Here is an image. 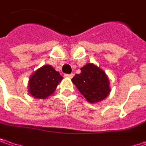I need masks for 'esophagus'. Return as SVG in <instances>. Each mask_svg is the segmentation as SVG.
Masks as SVG:
<instances>
[{
	"mask_svg": "<svg viewBox=\"0 0 146 146\" xmlns=\"http://www.w3.org/2000/svg\"><path fill=\"white\" fill-rule=\"evenodd\" d=\"M65 78H72L73 77V73H70V74H64Z\"/></svg>",
	"mask_w": 146,
	"mask_h": 146,
	"instance_id": "esophagus-1",
	"label": "esophagus"
}]
</instances>
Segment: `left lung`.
I'll use <instances>...</instances> for the list:
<instances>
[{"label":"left lung","instance_id":"8db88e82","mask_svg":"<svg viewBox=\"0 0 146 146\" xmlns=\"http://www.w3.org/2000/svg\"><path fill=\"white\" fill-rule=\"evenodd\" d=\"M72 82L90 103L104 100L111 91L106 73L92 64H88L81 68V73L76 74Z\"/></svg>","mask_w":146,"mask_h":146}]
</instances>
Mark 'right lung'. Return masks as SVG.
Instances as JSON below:
<instances>
[{"label":"right lung","instance_id":"right-lung-1","mask_svg":"<svg viewBox=\"0 0 146 146\" xmlns=\"http://www.w3.org/2000/svg\"><path fill=\"white\" fill-rule=\"evenodd\" d=\"M63 77L51 65H44L30 77L29 92L35 98L45 99L52 95Z\"/></svg>","mask_w":146,"mask_h":146}]
</instances>
